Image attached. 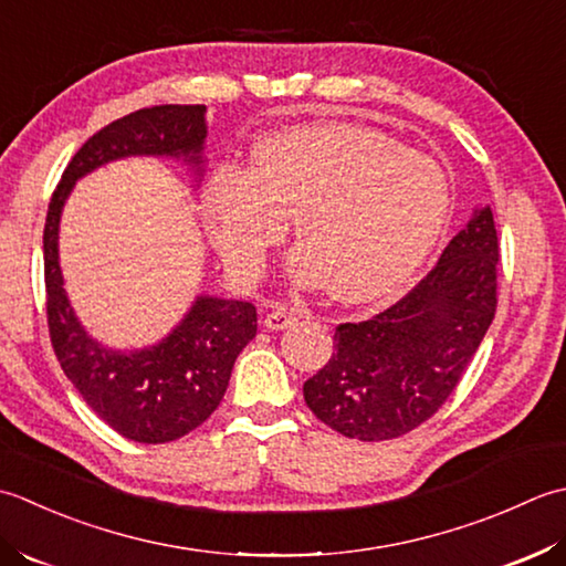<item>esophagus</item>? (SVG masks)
<instances>
[{
  "instance_id": "34e87169",
  "label": "esophagus",
  "mask_w": 566,
  "mask_h": 566,
  "mask_svg": "<svg viewBox=\"0 0 566 566\" xmlns=\"http://www.w3.org/2000/svg\"><path fill=\"white\" fill-rule=\"evenodd\" d=\"M295 313L293 310H287V307H275V310H271V313L266 315V319H263V325H266L269 329H287V327H293L295 325Z\"/></svg>"
}]
</instances>
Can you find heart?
<instances>
[{
	"mask_svg": "<svg viewBox=\"0 0 566 566\" xmlns=\"http://www.w3.org/2000/svg\"><path fill=\"white\" fill-rule=\"evenodd\" d=\"M205 219L237 275H256L295 232L297 283H329L342 303H368L406 283L430 256L452 210V186L428 154L342 122L287 126L259 138L251 168H219Z\"/></svg>",
	"mask_w": 566,
	"mask_h": 566,
	"instance_id": "b5f03b06",
	"label": "heart"
}]
</instances>
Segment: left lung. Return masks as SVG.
I'll list each match as a JSON object with an SVG mask.
<instances>
[{
  "mask_svg": "<svg viewBox=\"0 0 566 566\" xmlns=\"http://www.w3.org/2000/svg\"><path fill=\"white\" fill-rule=\"evenodd\" d=\"M499 259L493 212L481 207L406 297L339 325L337 352L303 386L317 420L352 440L380 442L432 418L491 327Z\"/></svg>",
  "mask_w": 566,
  "mask_h": 566,
  "instance_id": "1",
  "label": "left lung"
}]
</instances>
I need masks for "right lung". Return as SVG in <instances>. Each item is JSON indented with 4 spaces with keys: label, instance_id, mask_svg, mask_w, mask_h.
<instances>
[{
    "label": "right lung",
    "instance_id": "right-lung-1",
    "mask_svg": "<svg viewBox=\"0 0 566 566\" xmlns=\"http://www.w3.org/2000/svg\"><path fill=\"white\" fill-rule=\"evenodd\" d=\"M205 138V105H158L126 114L80 146L45 214V315L53 352L92 412L132 442H172L210 418L224 398L239 352L256 337V307L244 300L198 295L176 329L154 347L109 349L80 325L65 295L57 263L61 212L80 178L119 158H182L200 178Z\"/></svg>",
    "mask_w": 566,
    "mask_h": 566
}]
</instances>
